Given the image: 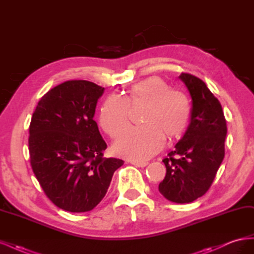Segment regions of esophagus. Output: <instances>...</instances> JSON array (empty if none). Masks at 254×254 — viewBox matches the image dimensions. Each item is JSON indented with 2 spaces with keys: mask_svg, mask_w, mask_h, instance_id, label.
Wrapping results in <instances>:
<instances>
[{
  "mask_svg": "<svg viewBox=\"0 0 254 254\" xmlns=\"http://www.w3.org/2000/svg\"><path fill=\"white\" fill-rule=\"evenodd\" d=\"M130 163L134 166H137V167H145L148 164V162H145V161H134V160L130 161Z\"/></svg>",
  "mask_w": 254,
  "mask_h": 254,
  "instance_id": "1",
  "label": "esophagus"
}]
</instances>
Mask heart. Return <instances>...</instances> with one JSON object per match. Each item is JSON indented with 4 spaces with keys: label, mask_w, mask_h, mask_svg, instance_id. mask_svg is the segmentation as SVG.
I'll list each match as a JSON object with an SVG mask.
<instances>
[{
    "label": "heart",
    "mask_w": 254,
    "mask_h": 254,
    "mask_svg": "<svg viewBox=\"0 0 254 254\" xmlns=\"http://www.w3.org/2000/svg\"><path fill=\"white\" fill-rule=\"evenodd\" d=\"M145 104L142 125L128 128L115 143L119 155L133 160H146L163 147L168 139L179 136L190 118V104L184 92L171 89L160 77H149L131 86L123 96L111 94L99 111V125L111 137H117L128 125L129 106Z\"/></svg>",
    "instance_id": "obj_1"
}]
</instances>
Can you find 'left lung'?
Masks as SVG:
<instances>
[{"label": "left lung", "mask_w": 254, "mask_h": 254, "mask_svg": "<svg viewBox=\"0 0 254 254\" xmlns=\"http://www.w3.org/2000/svg\"><path fill=\"white\" fill-rule=\"evenodd\" d=\"M179 77L193 99L190 123L176 149L163 159L166 175L159 190L173 202L189 203L212 186L225 157L227 122L219 101L204 81L189 73Z\"/></svg>", "instance_id": "left-lung-1"}]
</instances>
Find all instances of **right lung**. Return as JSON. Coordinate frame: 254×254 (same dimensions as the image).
<instances>
[{"mask_svg":"<svg viewBox=\"0 0 254 254\" xmlns=\"http://www.w3.org/2000/svg\"><path fill=\"white\" fill-rule=\"evenodd\" d=\"M104 90L88 80L64 81L41 97L30 121L33 172L50 200L67 212L93 210L124 164L104 158L107 144L93 120Z\"/></svg>","mask_w":254,"mask_h":254,"instance_id":"add662e5","label":"right lung"}]
</instances>
